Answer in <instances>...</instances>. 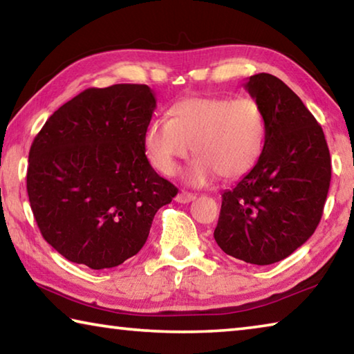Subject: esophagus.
Wrapping results in <instances>:
<instances>
[{
    "mask_svg": "<svg viewBox=\"0 0 354 354\" xmlns=\"http://www.w3.org/2000/svg\"><path fill=\"white\" fill-rule=\"evenodd\" d=\"M178 203H181V205H187V203L194 201L195 200V195L194 194H189V192H179V194L176 195L175 198Z\"/></svg>",
    "mask_w": 354,
    "mask_h": 354,
    "instance_id": "34e87169",
    "label": "esophagus"
}]
</instances>
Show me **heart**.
Listing matches in <instances>:
<instances>
[{
    "instance_id": "heart-1",
    "label": "heart",
    "mask_w": 354,
    "mask_h": 354,
    "mask_svg": "<svg viewBox=\"0 0 354 354\" xmlns=\"http://www.w3.org/2000/svg\"><path fill=\"white\" fill-rule=\"evenodd\" d=\"M170 118L154 117L143 133V148L160 175L173 176L179 162L195 160L185 181L195 187L218 175L239 179L259 160L266 140V115L253 98L187 97L170 107Z\"/></svg>"
}]
</instances>
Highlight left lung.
Returning a JSON list of instances; mask_svg holds the SVG:
<instances>
[{
  "label": "left lung",
  "mask_w": 354,
  "mask_h": 354,
  "mask_svg": "<svg viewBox=\"0 0 354 354\" xmlns=\"http://www.w3.org/2000/svg\"><path fill=\"white\" fill-rule=\"evenodd\" d=\"M266 115V140L253 170L221 195L214 239L236 259L268 266L301 247L319 226L331 183L325 134L279 77L245 82Z\"/></svg>",
  "instance_id": "1"
}]
</instances>
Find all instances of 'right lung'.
Instances as JSON below:
<instances>
[{
  "mask_svg": "<svg viewBox=\"0 0 354 354\" xmlns=\"http://www.w3.org/2000/svg\"><path fill=\"white\" fill-rule=\"evenodd\" d=\"M156 109L145 84L87 88L46 120L29 149L26 189L45 241L101 270L145 245L178 194L149 165L143 133Z\"/></svg>",
  "mask_w": 354,
  "mask_h": 354,
  "instance_id": "1",
  "label": "right lung"
}]
</instances>
